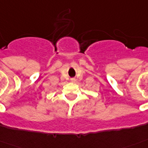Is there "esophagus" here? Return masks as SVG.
Here are the masks:
<instances>
[{
    "label": "esophagus",
    "mask_w": 148,
    "mask_h": 148,
    "mask_svg": "<svg viewBox=\"0 0 148 148\" xmlns=\"http://www.w3.org/2000/svg\"><path fill=\"white\" fill-rule=\"evenodd\" d=\"M72 81H73V82H74V81H75V79H72Z\"/></svg>",
    "instance_id": "1"
}]
</instances>
